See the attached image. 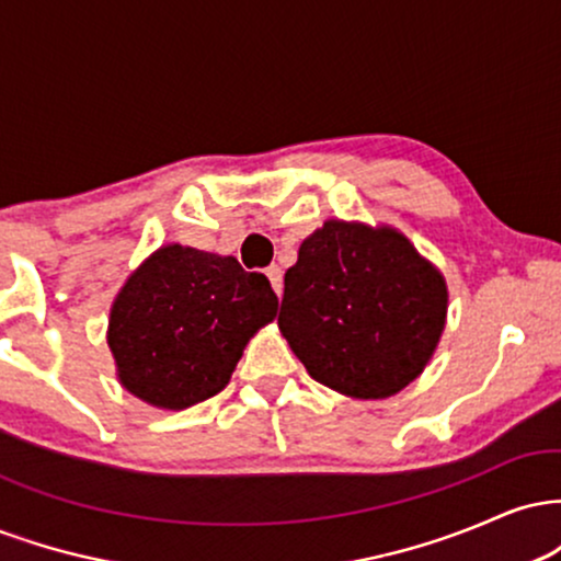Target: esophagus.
<instances>
[{
  "mask_svg": "<svg viewBox=\"0 0 561 561\" xmlns=\"http://www.w3.org/2000/svg\"><path fill=\"white\" fill-rule=\"evenodd\" d=\"M266 276H268V282H272L274 293L282 295V268L279 266H268L266 268Z\"/></svg>",
  "mask_w": 561,
  "mask_h": 561,
  "instance_id": "34e87169",
  "label": "esophagus"
}]
</instances>
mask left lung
Instances as JSON below:
<instances>
[{"mask_svg":"<svg viewBox=\"0 0 561 561\" xmlns=\"http://www.w3.org/2000/svg\"><path fill=\"white\" fill-rule=\"evenodd\" d=\"M446 306L440 272L403 234L327 221L285 274L279 330L317 382L388 398L422 375Z\"/></svg>","mask_w":561,"mask_h":561,"instance_id":"left-lung-1","label":"left lung"}]
</instances>
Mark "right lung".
<instances>
[{"label": "right lung", "instance_id": "obj_1", "mask_svg": "<svg viewBox=\"0 0 561 561\" xmlns=\"http://www.w3.org/2000/svg\"><path fill=\"white\" fill-rule=\"evenodd\" d=\"M268 279L231 255L169 244L139 268L111 311V351L126 390L186 409L229 382L248 340L276 317Z\"/></svg>", "mask_w": 561, "mask_h": 561}]
</instances>
